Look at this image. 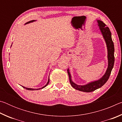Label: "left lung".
<instances>
[{
	"label": "left lung",
	"instance_id": "left-lung-1",
	"mask_svg": "<svg viewBox=\"0 0 122 122\" xmlns=\"http://www.w3.org/2000/svg\"><path fill=\"white\" fill-rule=\"evenodd\" d=\"M97 21L98 22V26H99V28H100V30L102 33V34L107 45V50H108V68H107L106 73L100 79L97 80V81L90 82V83H88L86 85L83 86L77 85L72 81L71 74L69 72V69H68L67 72L69 75L70 83L74 88H75L76 90L81 91V92H92L102 86L106 83L109 77H110L111 71H112L113 67V65H114L115 48L114 45H113V42L112 38H111V33L108 27H107L106 25L103 21H101L100 20H97Z\"/></svg>",
	"mask_w": 122,
	"mask_h": 122
}]
</instances>
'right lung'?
<instances>
[{
	"label": "right lung",
	"mask_w": 122,
	"mask_h": 122,
	"mask_svg": "<svg viewBox=\"0 0 122 122\" xmlns=\"http://www.w3.org/2000/svg\"><path fill=\"white\" fill-rule=\"evenodd\" d=\"M36 21V20H31V21H28V22H26V23L25 24V25L26 24H29V23H30V22H34V21ZM49 78H48V82H47V84H46V85H45V86H43V87H42V88H38V89H33V88H26V87H25V86H22V87H23L24 88H25V89H27V90H39V89H43V88H44L45 87H46V86L48 85V83H49Z\"/></svg>",
	"instance_id": "1"
}]
</instances>
